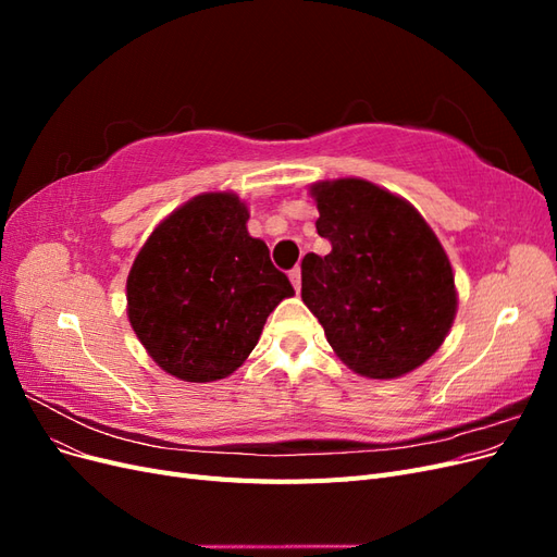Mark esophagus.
I'll list each match as a JSON object with an SVG mask.
<instances>
[{
    "instance_id": "34e87169",
    "label": "esophagus",
    "mask_w": 557,
    "mask_h": 557,
    "mask_svg": "<svg viewBox=\"0 0 557 557\" xmlns=\"http://www.w3.org/2000/svg\"><path fill=\"white\" fill-rule=\"evenodd\" d=\"M288 276H290V281H293V285H295V290L299 293V288H301V269L295 267Z\"/></svg>"
}]
</instances>
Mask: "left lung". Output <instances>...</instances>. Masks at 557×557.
Returning a JSON list of instances; mask_svg holds the SVG:
<instances>
[{
	"instance_id": "obj_1",
	"label": "left lung",
	"mask_w": 557,
	"mask_h": 557,
	"mask_svg": "<svg viewBox=\"0 0 557 557\" xmlns=\"http://www.w3.org/2000/svg\"><path fill=\"white\" fill-rule=\"evenodd\" d=\"M325 258L301 260V299L352 372L399 379L432 358L458 311L453 267L407 199L364 178L311 185Z\"/></svg>"
}]
</instances>
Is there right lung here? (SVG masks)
<instances>
[{
  "label": "right lung",
  "instance_id": "right-lung-1",
  "mask_svg": "<svg viewBox=\"0 0 557 557\" xmlns=\"http://www.w3.org/2000/svg\"><path fill=\"white\" fill-rule=\"evenodd\" d=\"M234 193H205L150 232L127 276L134 334L166 374L225 379L256 348L267 315L295 290L248 234Z\"/></svg>",
  "mask_w": 557,
  "mask_h": 557
}]
</instances>
